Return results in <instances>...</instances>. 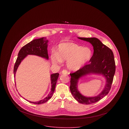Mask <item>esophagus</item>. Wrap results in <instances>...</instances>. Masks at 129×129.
Here are the masks:
<instances>
[{
    "instance_id": "34e87169",
    "label": "esophagus",
    "mask_w": 129,
    "mask_h": 129,
    "mask_svg": "<svg viewBox=\"0 0 129 129\" xmlns=\"http://www.w3.org/2000/svg\"><path fill=\"white\" fill-rule=\"evenodd\" d=\"M61 74H68V71L67 70H63L62 72H61Z\"/></svg>"
}]
</instances>
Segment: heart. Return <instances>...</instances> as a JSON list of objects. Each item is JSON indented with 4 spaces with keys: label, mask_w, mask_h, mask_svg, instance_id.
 Returning <instances> with one entry per match:
<instances>
[{
    "label": "heart",
    "mask_w": 129,
    "mask_h": 129,
    "mask_svg": "<svg viewBox=\"0 0 129 129\" xmlns=\"http://www.w3.org/2000/svg\"><path fill=\"white\" fill-rule=\"evenodd\" d=\"M92 56V51L89 48H83L73 43H63L58 45L57 54H52L51 58L55 64L68 60V69L77 71L88 63Z\"/></svg>",
    "instance_id": "b5f03b06"
}]
</instances>
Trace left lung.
Listing matches in <instances>:
<instances>
[{"label":"left lung","mask_w":129,"mask_h":129,"mask_svg":"<svg viewBox=\"0 0 129 129\" xmlns=\"http://www.w3.org/2000/svg\"><path fill=\"white\" fill-rule=\"evenodd\" d=\"M78 38L90 43L93 47L94 52L89 64L76 72L70 74L71 79L70 88L76 100L81 104L87 105L99 101L108 94L113 82L116 66L112 51L99 39L96 38ZM90 74L102 75L106 80V84L103 90L98 95L87 97L79 92L78 89V82L81 78Z\"/></svg>","instance_id":"8db88e82"}]
</instances>
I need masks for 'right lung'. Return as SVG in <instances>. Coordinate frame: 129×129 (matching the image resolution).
<instances>
[{"mask_svg": "<svg viewBox=\"0 0 129 129\" xmlns=\"http://www.w3.org/2000/svg\"><path fill=\"white\" fill-rule=\"evenodd\" d=\"M48 40L46 38H41L40 39H35L30 43H28L23 46L19 52L18 57L15 62L14 67V74L15 77V74L19 66L21 61L28 55H37L41 57L44 58L47 60L49 59V56L48 54ZM59 74L55 73L51 74V91L49 93L48 96L44 99L36 102H31L28 101L30 103L35 104H41L44 103L48 101L53 96V93L55 90V85L57 80L58 78Z\"/></svg>", "mask_w": 129, "mask_h": 129, "instance_id": "add662e5", "label": "right lung"}]
</instances>
